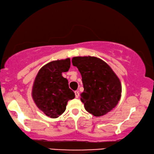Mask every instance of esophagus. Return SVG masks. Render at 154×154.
Instances as JSON below:
<instances>
[{
    "label": "esophagus",
    "instance_id": "esophagus-1",
    "mask_svg": "<svg viewBox=\"0 0 154 154\" xmlns=\"http://www.w3.org/2000/svg\"><path fill=\"white\" fill-rule=\"evenodd\" d=\"M75 97L77 99L78 97L79 96V91L78 90H76V91H75Z\"/></svg>",
    "mask_w": 154,
    "mask_h": 154
}]
</instances>
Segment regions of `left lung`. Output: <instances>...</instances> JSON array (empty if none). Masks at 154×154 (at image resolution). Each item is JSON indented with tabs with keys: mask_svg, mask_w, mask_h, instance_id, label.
Returning a JSON list of instances; mask_svg holds the SVG:
<instances>
[{
	"mask_svg": "<svg viewBox=\"0 0 154 154\" xmlns=\"http://www.w3.org/2000/svg\"><path fill=\"white\" fill-rule=\"evenodd\" d=\"M72 63L82 75L84 90L81 101L86 110L94 116H101L115 108L121 99L122 88L109 66L91 56L74 57Z\"/></svg>",
	"mask_w": 154,
	"mask_h": 154,
	"instance_id": "left-lung-1",
	"label": "left lung"
}]
</instances>
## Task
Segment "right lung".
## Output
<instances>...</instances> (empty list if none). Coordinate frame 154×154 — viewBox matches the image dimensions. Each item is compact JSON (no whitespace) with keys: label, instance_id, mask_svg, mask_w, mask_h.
Returning <instances> with one entry per match:
<instances>
[{"label":"right lung","instance_id":"1","mask_svg":"<svg viewBox=\"0 0 154 154\" xmlns=\"http://www.w3.org/2000/svg\"><path fill=\"white\" fill-rule=\"evenodd\" d=\"M70 67V58L53 61L41 68L35 77L33 99L38 108L51 118H57L64 113L68 101L75 98L68 80L62 75Z\"/></svg>","mask_w":154,"mask_h":154}]
</instances>
